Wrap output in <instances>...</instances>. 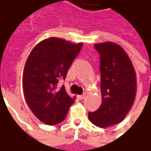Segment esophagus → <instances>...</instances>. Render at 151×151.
I'll use <instances>...</instances> for the list:
<instances>
[{
    "label": "esophagus",
    "instance_id": "esophagus-1",
    "mask_svg": "<svg viewBox=\"0 0 151 151\" xmlns=\"http://www.w3.org/2000/svg\"><path fill=\"white\" fill-rule=\"evenodd\" d=\"M85 96H86V93H84L83 95H78V96H77V98L80 99V100H82V99H84Z\"/></svg>",
    "mask_w": 151,
    "mask_h": 151
}]
</instances>
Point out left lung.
<instances>
[{
  "instance_id": "left-lung-1",
  "label": "left lung",
  "mask_w": 151,
  "mask_h": 151,
  "mask_svg": "<svg viewBox=\"0 0 151 151\" xmlns=\"http://www.w3.org/2000/svg\"><path fill=\"white\" fill-rule=\"evenodd\" d=\"M95 49L101 56V104L88 118L97 127L107 128L122 122L130 111L136 96V73L119 44L105 42L95 44Z\"/></svg>"
}]
</instances>
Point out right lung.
<instances>
[{
    "instance_id": "add662e5",
    "label": "right lung",
    "mask_w": 151,
    "mask_h": 151,
    "mask_svg": "<svg viewBox=\"0 0 151 151\" xmlns=\"http://www.w3.org/2000/svg\"><path fill=\"white\" fill-rule=\"evenodd\" d=\"M82 47L60 38L44 39L30 52L22 74V89L27 104L32 113L47 125H55L65 119L75 102L62 86L68 69Z\"/></svg>"
}]
</instances>
